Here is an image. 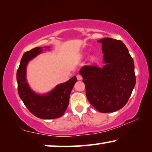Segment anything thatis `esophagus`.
<instances>
[{
    "label": "esophagus",
    "instance_id": "34e87169",
    "mask_svg": "<svg viewBox=\"0 0 152 152\" xmlns=\"http://www.w3.org/2000/svg\"><path fill=\"white\" fill-rule=\"evenodd\" d=\"M76 77H77V80H81L82 79V76L80 75V74H78V75H77Z\"/></svg>",
    "mask_w": 152,
    "mask_h": 152
}]
</instances>
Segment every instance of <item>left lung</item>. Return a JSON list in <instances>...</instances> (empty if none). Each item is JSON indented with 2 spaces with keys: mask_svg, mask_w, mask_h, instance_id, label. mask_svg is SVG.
Wrapping results in <instances>:
<instances>
[{
  "mask_svg": "<svg viewBox=\"0 0 152 152\" xmlns=\"http://www.w3.org/2000/svg\"><path fill=\"white\" fill-rule=\"evenodd\" d=\"M102 68L84 66L80 70L86 95L92 107L101 113H112L125 106L135 85L134 62L121 41L105 37Z\"/></svg>",
  "mask_w": 152,
  "mask_h": 152,
  "instance_id": "1",
  "label": "left lung"
}]
</instances>
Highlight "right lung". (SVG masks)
<instances>
[{
    "instance_id": "right-lung-1",
    "label": "right lung",
    "mask_w": 152,
    "mask_h": 152,
    "mask_svg": "<svg viewBox=\"0 0 152 152\" xmlns=\"http://www.w3.org/2000/svg\"><path fill=\"white\" fill-rule=\"evenodd\" d=\"M44 50H50V47L35 48L23 56L17 72L18 92L25 106L35 117L42 119H56L62 116L65 113L69 104L71 91L77 79L74 76L44 94L37 93L33 91L27 79V67L29 61L43 53Z\"/></svg>"
}]
</instances>
